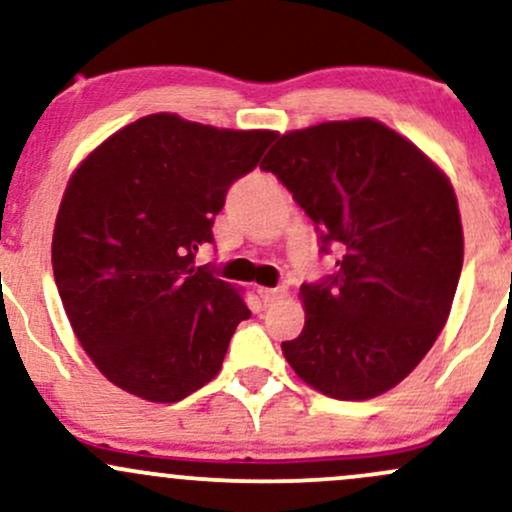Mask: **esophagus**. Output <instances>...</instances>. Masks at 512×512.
<instances>
[{
    "mask_svg": "<svg viewBox=\"0 0 512 512\" xmlns=\"http://www.w3.org/2000/svg\"><path fill=\"white\" fill-rule=\"evenodd\" d=\"M257 296H260L265 306H269V303L284 299L286 289H284V286H274V289H272V286H257Z\"/></svg>",
    "mask_w": 512,
    "mask_h": 512,
    "instance_id": "esophagus-1",
    "label": "esophagus"
}]
</instances>
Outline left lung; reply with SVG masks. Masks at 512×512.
<instances>
[{"label": "left lung", "mask_w": 512, "mask_h": 512, "mask_svg": "<svg viewBox=\"0 0 512 512\" xmlns=\"http://www.w3.org/2000/svg\"><path fill=\"white\" fill-rule=\"evenodd\" d=\"M262 170L311 216L338 274L301 286L306 325L282 342L308 386L338 401L381 396L423 362L445 328L464 260L452 182L376 119L284 133Z\"/></svg>", "instance_id": "1"}]
</instances>
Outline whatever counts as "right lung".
I'll return each mask as SVG.
<instances>
[{
  "label": "right lung",
  "mask_w": 512,
  "mask_h": 512,
  "mask_svg": "<svg viewBox=\"0 0 512 512\" xmlns=\"http://www.w3.org/2000/svg\"><path fill=\"white\" fill-rule=\"evenodd\" d=\"M274 138L162 111L106 138L67 179L50 247L55 284L111 384L174 403L221 372L250 308L194 255L213 243L230 184L255 170Z\"/></svg>",
  "instance_id": "obj_1"
}]
</instances>
